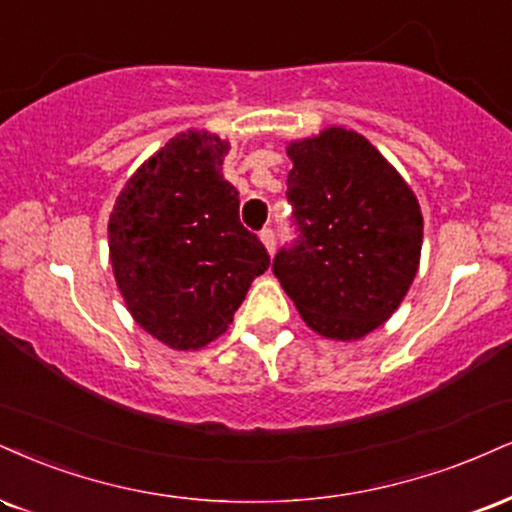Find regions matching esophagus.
<instances>
[{
  "label": "esophagus",
  "instance_id": "34e87169",
  "mask_svg": "<svg viewBox=\"0 0 512 512\" xmlns=\"http://www.w3.org/2000/svg\"><path fill=\"white\" fill-rule=\"evenodd\" d=\"M260 240L264 243V248H267L269 255H272L274 248H276V233H274V229H269V226H267V229H262Z\"/></svg>",
  "mask_w": 512,
  "mask_h": 512
}]
</instances>
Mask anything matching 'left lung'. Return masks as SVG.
<instances>
[{
  "label": "left lung",
  "instance_id": "left-lung-1",
  "mask_svg": "<svg viewBox=\"0 0 512 512\" xmlns=\"http://www.w3.org/2000/svg\"><path fill=\"white\" fill-rule=\"evenodd\" d=\"M298 238L274 276L312 331L355 341L403 303L422 250L420 202L365 135L324 128L288 145Z\"/></svg>",
  "mask_w": 512,
  "mask_h": 512
}]
</instances>
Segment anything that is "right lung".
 Instances as JSON below:
<instances>
[{
  "label": "right lung",
  "mask_w": 512,
  "mask_h": 512,
  "mask_svg": "<svg viewBox=\"0 0 512 512\" xmlns=\"http://www.w3.org/2000/svg\"><path fill=\"white\" fill-rule=\"evenodd\" d=\"M226 152L207 131L178 133L128 178L109 217V260L128 312L174 350L224 334L269 267L221 174Z\"/></svg>",
  "instance_id": "1"
}]
</instances>
